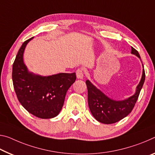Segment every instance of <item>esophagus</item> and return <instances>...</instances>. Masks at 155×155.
<instances>
[{
  "label": "esophagus",
  "instance_id": "1",
  "mask_svg": "<svg viewBox=\"0 0 155 155\" xmlns=\"http://www.w3.org/2000/svg\"><path fill=\"white\" fill-rule=\"evenodd\" d=\"M76 74H77V77L78 78H81V79H82L83 78V76H84V72H83V69L81 68L78 69L77 72H76Z\"/></svg>",
  "mask_w": 155,
  "mask_h": 155
}]
</instances>
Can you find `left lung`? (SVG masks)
Masks as SVG:
<instances>
[{
  "mask_svg": "<svg viewBox=\"0 0 155 155\" xmlns=\"http://www.w3.org/2000/svg\"><path fill=\"white\" fill-rule=\"evenodd\" d=\"M131 53L141 58L139 52L134 48H132ZM145 77L146 74L143 69L141 79L137 85L135 94L128 99L123 101L110 99L96 87L89 80H87L85 83L87 87L88 105L93 117L98 121L105 124H114L127 117L132 112L138 99L145 81Z\"/></svg>",
  "mask_w": 155,
  "mask_h": 155,
  "instance_id": "8db88e82",
  "label": "left lung"
}]
</instances>
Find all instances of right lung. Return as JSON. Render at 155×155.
<instances>
[{
    "instance_id": "right-lung-1",
    "label": "right lung",
    "mask_w": 155,
    "mask_h": 155,
    "mask_svg": "<svg viewBox=\"0 0 155 155\" xmlns=\"http://www.w3.org/2000/svg\"><path fill=\"white\" fill-rule=\"evenodd\" d=\"M25 41L17 53L12 68V81L17 98L27 111L41 119L57 116L62 109L70 87L77 79L76 73H59L41 77L29 72L23 62L27 44Z\"/></svg>"
}]
</instances>
